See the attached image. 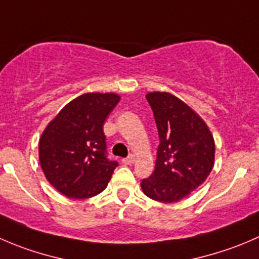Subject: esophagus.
Listing matches in <instances>:
<instances>
[{
  "mask_svg": "<svg viewBox=\"0 0 259 259\" xmlns=\"http://www.w3.org/2000/svg\"><path fill=\"white\" fill-rule=\"evenodd\" d=\"M121 162L124 163V164L130 165V164H133V163L135 162V157H134V155H129V157H127V158H124V159H122Z\"/></svg>",
  "mask_w": 259,
  "mask_h": 259,
  "instance_id": "1",
  "label": "esophagus"
}]
</instances>
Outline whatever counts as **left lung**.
<instances>
[{
	"label": "left lung",
	"mask_w": 259,
	"mask_h": 259,
	"mask_svg": "<svg viewBox=\"0 0 259 259\" xmlns=\"http://www.w3.org/2000/svg\"><path fill=\"white\" fill-rule=\"evenodd\" d=\"M159 145L155 169L142 181L143 192L159 202H177L205 182L214 167L215 142L206 122L168 92H149Z\"/></svg>",
	"instance_id": "obj_1"
}]
</instances>
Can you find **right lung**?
I'll return each mask as SVG.
<instances>
[{
    "mask_svg": "<svg viewBox=\"0 0 259 259\" xmlns=\"http://www.w3.org/2000/svg\"><path fill=\"white\" fill-rule=\"evenodd\" d=\"M116 94H83L63 107L39 140V160L53 187L71 199H89L106 188L116 160L106 157L105 120Z\"/></svg>",
    "mask_w": 259,
    "mask_h": 259,
    "instance_id": "right-lung-1",
    "label": "right lung"
}]
</instances>
